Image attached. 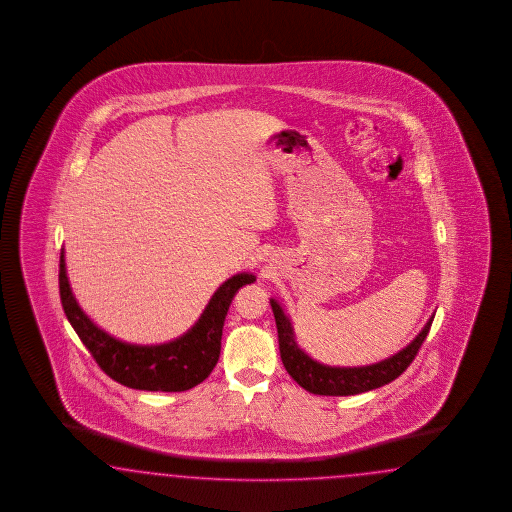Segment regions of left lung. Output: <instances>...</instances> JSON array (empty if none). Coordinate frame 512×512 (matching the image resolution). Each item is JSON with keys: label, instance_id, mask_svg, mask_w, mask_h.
Returning a JSON list of instances; mask_svg holds the SVG:
<instances>
[{"label": "left lung", "instance_id": "8db88e82", "mask_svg": "<svg viewBox=\"0 0 512 512\" xmlns=\"http://www.w3.org/2000/svg\"><path fill=\"white\" fill-rule=\"evenodd\" d=\"M270 306L276 317L278 326L279 355L283 360L285 370L295 379L302 388H306L311 394L321 396H353L362 394L373 388L388 385L396 377H400L409 364L415 360L419 353L420 345L426 340L434 317L422 328L419 336L411 341L400 353L394 357L385 358L372 366H360V368H332L319 364L317 360L308 357L295 341V332L291 321L281 310L276 300H270Z\"/></svg>", "mask_w": 512, "mask_h": 512}]
</instances>
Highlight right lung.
I'll use <instances>...</instances> for the list:
<instances>
[{
    "label": "right lung",
    "instance_id": "1",
    "mask_svg": "<svg viewBox=\"0 0 512 512\" xmlns=\"http://www.w3.org/2000/svg\"><path fill=\"white\" fill-rule=\"evenodd\" d=\"M253 281L251 274L227 279L210 298L201 319L182 338L163 345H131L103 332L78 308L65 274L63 251L60 255V298L69 323L110 379L137 390L182 392L202 383L219 360L223 323L234 295Z\"/></svg>",
    "mask_w": 512,
    "mask_h": 512
}]
</instances>
